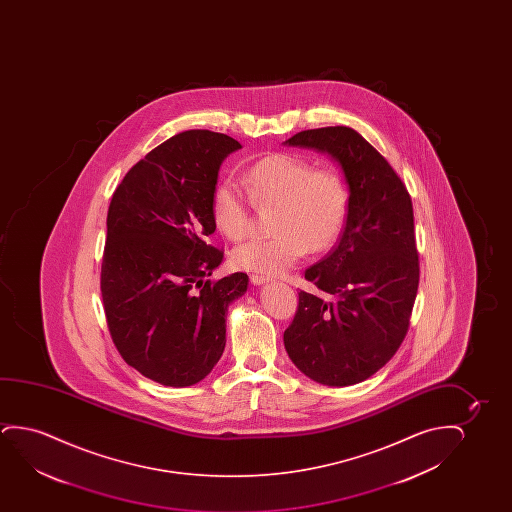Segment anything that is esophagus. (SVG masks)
<instances>
[{"label": "esophagus", "mask_w": 512, "mask_h": 512, "mask_svg": "<svg viewBox=\"0 0 512 512\" xmlns=\"http://www.w3.org/2000/svg\"><path fill=\"white\" fill-rule=\"evenodd\" d=\"M250 281H252L253 285H266V283H269L271 278L269 276H262V274H252L250 276Z\"/></svg>", "instance_id": "esophagus-1"}]
</instances>
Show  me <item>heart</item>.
I'll return each mask as SVG.
<instances>
[{"label":"heart","instance_id":"obj_1","mask_svg":"<svg viewBox=\"0 0 512 512\" xmlns=\"http://www.w3.org/2000/svg\"><path fill=\"white\" fill-rule=\"evenodd\" d=\"M238 183L224 180L211 196V217L218 231L241 241L252 227V201L274 206L273 238L253 239L232 252L234 266L262 274H281L304 253L323 252L336 241L348 213V192L334 169L315 168L295 154H269L253 162Z\"/></svg>","mask_w":512,"mask_h":512}]
</instances>
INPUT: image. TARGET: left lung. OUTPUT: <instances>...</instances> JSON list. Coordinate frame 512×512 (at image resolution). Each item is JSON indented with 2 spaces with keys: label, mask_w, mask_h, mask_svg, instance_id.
<instances>
[{
  "label": "left lung",
  "mask_w": 512,
  "mask_h": 512,
  "mask_svg": "<svg viewBox=\"0 0 512 512\" xmlns=\"http://www.w3.org/2000/svg\"><path fill=\"white\" fill-rule=\"evenodd\" d=\"M283 145L329 154L350 194L336 248L304 274L318 292L299 294L285 350L320 385H357L406 337L420 281L413 203L385 157L351 127L308 129Z\"/></svg>",
  "instance_id": "1"
}]
</instances>
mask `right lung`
<instances>
[{
	"label": "right lung",
	"instance_id": "add662e5",
	"mask_svg": "<svg viewBox=\"0 0 512 512\" xmlns=\"http://www.w3.org/2000/svg\"><path fill=\"white\" fill-rule=\"evenodd\" d=\"M238 141L185 131L129 169L106 217L101 295L106 322L127 364L164 386L196 385L225 350V320L248 276L206 280L224 252L208 245L217 229L211 196Z\"/></svg>",
	"mask_w": 512,
	"mask_h": 512
}]
</instances>
